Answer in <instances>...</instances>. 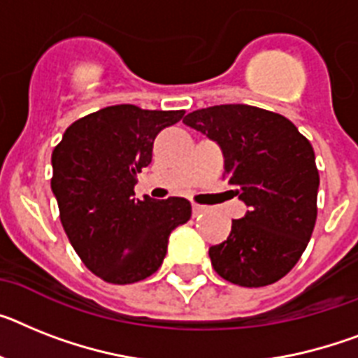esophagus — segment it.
Listing matches in <instances>:
<instances>
[{
    "label": "esophagus",
    "instance_id": "esophagus-1",
    "mask_svg": "<svg viewBox=\"0 0 358 358\" xmlns=\"http://www.w3.org/2000/svg\"><path fill=\"white\" fill-rule=\"evenodd\" d=\"M207 211L206 206H198V203H193V213L194 215H202V213Z\"/></svg>",
    "mask_w": 358,
    "mask_h": 358
}]
</instances>
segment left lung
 <instances>
[{
	"label": "left lung",
	"mask_w": 358,
	"mask_h": 358,
	"mask_svg": "<svg viewBox=\"0 0 358 358\" xmlns=\"http://www.w3.org/2000/svg\"><path fill=\"white\" fill-rule=\"evenodd\" d=\"M184 123L220 145L227 182L248 206L227 240L209 248L215 271L242 287L280 280L317 220L320 180L311 143L282 114L253 105L198 109Z\"/></svg>",
	"instance_id": "1"
}]
</instances>
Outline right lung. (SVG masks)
Wrapping results in <instances>:
<instances>
[{
  "instance_id": "obj_1",
  "label": "right lung",
  "mask_w": 358,
  "mask_h": 358,
  "mask_svg": "<svg viewBox=\"0 0 358 358\" xmlns=\"http://www.w3.org/2000/svg\"><path fill=\"white\" fill-rule=\"evenodd\" d=\"M182 118L184 110L113 105L76 120L54 147L50 187L63 229L101 280L134 284L151 276L164 262L171 231L191 218L185 198L134 200L155 138Z\"/></svg>"
}]
</instances>
